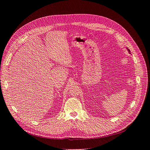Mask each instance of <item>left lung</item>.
I'll use <instances>...</instances> for the list:
<instances>
[{
	"mask_svg": "<svg viewBox=\"0 0 150 150\" xmlns=\"http://www.w3.org/2000/svg\"><path fill=\"white\" fill-rule=\"evenodd\" d=\"M126 49H127V51H128V52H129V54H130V50H129L128 48H127V47H126Z\"/></svg>",
	"mask_w": 150,
	"mask_h": 150,
	"instance_id": "obj_1",
	"label": "left lung"
}]
</instances>
